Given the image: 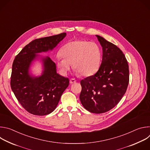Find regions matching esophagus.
<instances>
[{
    "mask_svg": "<svg viewBox=\"0 0 150 150\" xmlns=\"http://www.w3.org/2000/svg\"><path fill=\"white\" fill-rule=\"evenodd\" d=\"M76 81V79H74V78H71V79H70V81H69V82H70V83H75Z\"/></svg>",
    "mask_w": 150,
    "mask_h": 150,
    "instance_id": "esophagus-1",
    "label": "esophagus"
}]
</instances>
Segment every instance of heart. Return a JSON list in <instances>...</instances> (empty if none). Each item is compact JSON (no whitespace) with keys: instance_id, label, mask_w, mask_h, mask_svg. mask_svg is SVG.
<instances>
[{"instance_id":"1","label":"heart","mask_w":150,"mask_h":150,"mask_svg":"<svg viewBox=\"0 0 150 150\" xmlns=\"http://www.w3.org/2000/svg\"><path fill=\"white\" fill-rule=\"evenodd\" d=\"M56 65L63 74H67L71 64L74 71L83 76L94 74L99 69L101 52L95 42L76 40L64 45L59 51Z\"/></svg>"}]
</instances>
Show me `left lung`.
Returning <instances> with one entry per match:
<instances>
[{
  "instance_id": "left-lung-1",
  "label": "left lung",
  "mask_w": 150,
  "mask_h": 150,
  "mask_svg": "<svg viewBox=\"0 0 150 150\" xmlns=\"http://www.w3.org/2000/svg\"><path fill=\"white\" fill-rule=\"evenodd\" d=\"M103 48L101 64L93 75L81 81L79 99L83 108L93 113H103L115 107L126 91L129 65L122 51L111 42L97 35Z\"/></svg>"
}]
</instances>
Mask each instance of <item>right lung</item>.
<instances>
[{"label": "right lung", "mask_w": 150, "mask_h": 150, "mask_svg": "<svg viewBox=\"0 0 150 150\" xmlns=\"http://www.w3.org/2000/svg\"><path fill=\"white\" fill-rule=\"evenodd\" d=\"M66 33L31 41L15 57L11 77V87L21 105L28 113L45 116L57 107L69 81L56 73V65L50 58L43 59L45 70L39 77H32L29 68L36 53L52 50L66 36Z\"/></svg>", "instance_id": "1"}]
</instances>
